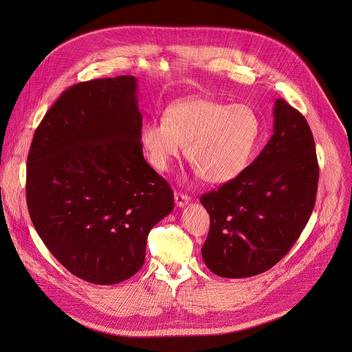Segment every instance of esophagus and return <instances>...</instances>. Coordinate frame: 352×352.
Instances as JSON below:
<instances>
[{"label":"esophagus","mask_w":352,"mask_h":352,"mask_svg":"<svg viewBox=\"0 0 352 352\" xmlns=\"http://www.w3.org/2000/svg\"><path fill=\"white\" fill-rule=\"evenodd\" d=\"M174 199H175V203H177L178 207H184V206H186L190 201V197L188 195L181 193V192H175Z\"/></svg>","instance_id":"esophagus-1"}]
</instances>
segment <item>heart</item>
Instances as JSON below:
<instances>
[{
	"label": "heart",
	"instance_id": "b5f03b06",
	"mask_svg": "<svg viewBox=\"0 0 352 352\" xmlns=\"http://www.w3.org/2000/svg\"><path fill=\"white\" fill-rule=\"evenodd\" d=\"M259 135L261 120L251 107L193 97L171 104L163 120L144 124L141 142L159 171L168 170L186 145V159L201 178L222 185L247 168Z\"/></svg>",
	"mask_w": 352,
	"mask_h": 352
}]
</instances>
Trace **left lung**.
<instances>
[{
  "instance_id": "obj_1",
  "label": "left lung",
  "mask_w": 352,
  "mask_h": 352,
  "mask_svg": "<svg viewBox=\"0 0 352 352\" xmlns=\"http://www.w3.org/2000/svg\"><path fill=\"white\" fill-rule=\"evenodd\" d=\"M274 131L233 181L201 196L210 232L201 256L223 278L272 269L292 248L313 212L320 167L306 118L285 100L274 104Z\"/></svg>"
}]
</instances>
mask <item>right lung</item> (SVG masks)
I'll return each mask as SVG.
<instances>
[{
	"instance_id": "right-lung-1",
	"label": "right lung",
	"mask_w": 352,
	"mask_h": 352,
	"mask_svg": "<svg viewBox=\"0 0 352 352\" xmlns=\"http://www.w3.org/2000/svg\"><path fill=\"white\" fill-rule=\"evenodd\" d=\"M131 75L80 82L36 127L27 157L32 225L74 276L97 285L133 277L151 229L174 208L167 181L144 159Z\"/></svg>"
}]
</instances>
